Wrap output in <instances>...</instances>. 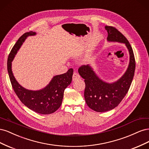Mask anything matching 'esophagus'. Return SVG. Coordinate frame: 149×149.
I'll return each instance as SVG.
<instances>
[{
  "label": "esophagus",
  "mask_w": 149,
  "mask_h": 149,
  "mask_svg": "<svg viewBox=\"0 0 149 149\" xmlns=\"http://www.w3.org/2000/svg\"><path fill=\"white\" fill-rule=\"evenodd\" d=\"M80 79V76L79 74H78L77 73H74L73 75V81H76L77 79Z\"/></svg>",
  "instance_id": "1"
}]
</instances>
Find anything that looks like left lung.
I'll return each instance as SVG.
<instances>
[{"label": "left lung", "instance_id": "left-lung-1", "mask_svg": "<svg viewBox=\"0 0 149 149\" xmlns=\"http://www.w3.org/2000/svg\"><path fill=\"white\" fill-rule=\"evenodd\" d=\"M105 29L108 33L107 41L124 43L130 56L129 66L125 73L118 81L111 83L99 78L89 65L81 66L78 69L79 74L84 79L86 102L91 109L99 112L112 110L119 105L129 91L136 68L134 52L127 38L113 26H105Z\"/></svg>", "mask_w": 149, "mask_h": 149}]
</instances>
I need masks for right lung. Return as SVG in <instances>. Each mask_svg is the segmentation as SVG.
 <instances>
[{"label":"right lung","instance_id":"add662e5","mask_svg":"<svg viewBox=\"0 0 149 149\" xmlns=\"http://www.w3.org/2000/svg\"><path fill=\"white\" fill-rule=\"evenodd\" d=\"M35 35V32L30 31L22 35L17 40L8 57L7 70L12 88L21 102L38 114H49L60 107L65 89L71 83L73 70L70 68L64 74L53 76L49 84L42 89L33 91L22 87L13 74L12 62L26 38Z\"/></svg>","mask_w":149,"mask_h":149}]
</instances>
